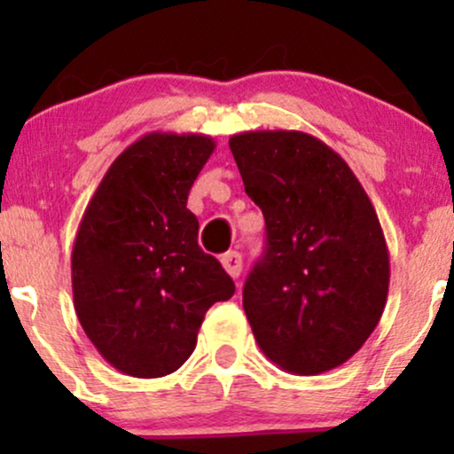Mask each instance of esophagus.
I'll return each mask as SVG.
<instances>
[{
  "mask_svg": "<svg viewBox=\"0 0 454 454\" xmlns=\"http://www.w3.org/2000/svg\"><path fill=\"white\" fill-rule=\"evenodd\" d=\"M222 264L232 279H237L243 270V258L239 252H228L222 256Z\"/></svg>",
  "mask_w": 454,
  "mask_h": 454,
  "instance_id": "obj_1",
  "label": "esophagus"
}]
</instances>
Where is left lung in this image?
Returning <instances> with one entry per match:
<instances>
[{
    "instance_id": "8db88e82",
    "label": "left lung",
    "mask_w": 454,
    "mask_h": 454,
    "mask_svg": "<svg viewBox=\"0 0 454 454\" xmlns=\"http://www.w3.org/2000/svg\"><path fill=\"white\" fill-rule=\"evenodd\" d=\"M228 143L267 223V249L243 288L254 337L284 372H331L361 350L387 305L376 209L341 155L311 134L256 129Z\"/></svg>"
}]
</instances>
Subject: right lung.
Here are the masks:
<instances>
[{"label":"right lung","mask_w":454,"mask_h":454,"mask_svg":"<svg viewBox=\"0 0 454 454\" xmlns=\"http://www.w3.org/2000/svg\"><path fill=\"white\" fill-rule=\"evenodd\" d=\"M215 149L202 134L151 132L113 161L72 247L82 331L134 378L176 372L194 352L207 309L234 294L231 275L198 247L187 194Z\"/></svg>","instance_id":"1"}]
</instances>
